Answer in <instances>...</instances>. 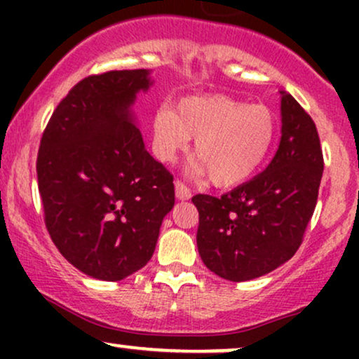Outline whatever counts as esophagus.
<instances>
[{"mask_svg": "<svg viewBox=\"0 0 359 359\" xmlns=\"http://www.w3.org/2000/svg\"><path fill=\"white\" fill-rule=\"evenodd\" d=\"M175 196H177V199L187 201V199H191L192 192H191V189H189L187 185L182 182V180H175Z\"/></svg>", "mask_w": 359, "mask_h": 359, "instance_id": "1", "label": "esophagus"}]
</instances>
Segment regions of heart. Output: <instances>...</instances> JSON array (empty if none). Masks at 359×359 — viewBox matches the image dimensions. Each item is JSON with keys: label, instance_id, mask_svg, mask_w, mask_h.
Listing matches in <instances>:
<instances>
[{"label": "heart", "instance_id": "obj_1", "mask_svg": "<svg viewBox=\"0 0 359 359\" xmlns=\"http://www.w3.org/2000/svg\"><path fill=\"white\" fill-rule=\"evenodd\" d=\"M277 135L273 113L262 104L212 96L184 97L175 111L162 106L151 119V145L162 162H172L196 138L194 172L208 174L216 187H233L265 163Z\"/></svg>", "mask_w": 359, "mask_h": 359}]
</instances>
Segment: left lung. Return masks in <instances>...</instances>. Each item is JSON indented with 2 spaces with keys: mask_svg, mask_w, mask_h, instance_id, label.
<instances>
[{
  "mask_svg": "<svg viewBox=\"0 0 359 359\" xmlns=\"http://www.w3.org/2000/svg\"><path fill=\"white\" fill-rule=\"evenodd\" d=\"M282 94V140L266 170L221 197H192L201 258L231 282L262 277L294 257L317 204L324 158L316 123Z\"/></svg>",
  "mask_w": 359,
  "mask_h": 359,
  "instance_id": "left-lung-1",
  "label": "left lung"
}]
</instances>
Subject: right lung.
I'll list each match as a JSON object with an SVG mask.
<instances>
[{
  "instance_id": "add662e5",
  "label": "right lung",
  "mask_w": 359,
  "mask_h": 359,
  "mask_svg": "<svg viewBox=\"0 0 359 359\" xmlns=\"http://www.w3.org/2000/svg\"><path fill=\"white\" fill-rule=\"evenodd\" d=\"M145 69L93 74L53 109L36 156L43 219L77 270L118 282L150 262L175 204L174 175L145 150L130 106Z\"/></svg>"
}]
</instances>
